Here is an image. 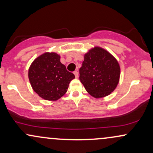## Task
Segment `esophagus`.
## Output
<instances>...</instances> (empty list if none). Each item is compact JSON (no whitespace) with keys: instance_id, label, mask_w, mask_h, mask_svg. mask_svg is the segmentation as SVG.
<instances>
[{"instance_id":"esophagus-1","label":"esophagus","mask_w":153,"mask_h":153,"mask_svg":"<svg viewBox=\"0 0 153 153\" xmlns=\"http://www.w3.org/2000/svg\"><path fill=\"white\" fill-rule=\"evenodd\" d=\"M74 75H75V78H78V75H79V74H78V71H74Z\"/></svg>"}]
</instances>
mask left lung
I'll use <instances>...</instances> for the list:
<instances>
[{
	"instance_id": "8db88e82",
	"label": "left lung",
	"mask_w": 153,
	"mask_h": 153,
	"mask_svg": "<svg viewBox=\"0 0 153 153\" xmlns=\"http://www.w3.org/2000/svg\"><path fill=\"white\" fill-rule=\"evenodd\" d=\"M120 78V66L110 52L100 47H94L84 54L80 68V80L85 90L96 99L111 94Z\"/></svg>"
}]
</instances>
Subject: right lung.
<instances>
[{"label":"right lung","mask_w":153,"mask_h":153,"mask_svg":"<svg viewBox=\"0 0 153 153\" xmlns=\"http://www.w3.org/2000/svg\"><path fill=\"white\" fill-rule=\"evenodd\" d=\"M29 81L33 90L43 99L57 101L65 94L75 78L66 70L55 52H45L33 61L29 68Z\"/></svg>","instance_id":"add662e5"}]
</instances>
